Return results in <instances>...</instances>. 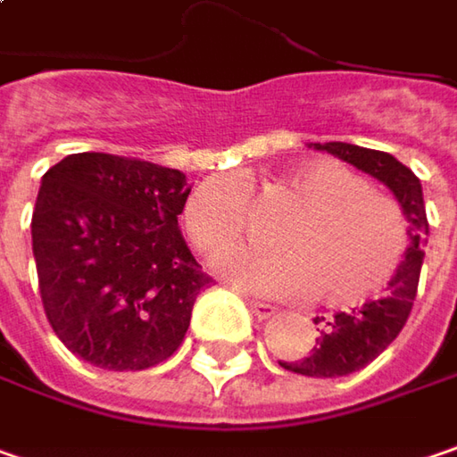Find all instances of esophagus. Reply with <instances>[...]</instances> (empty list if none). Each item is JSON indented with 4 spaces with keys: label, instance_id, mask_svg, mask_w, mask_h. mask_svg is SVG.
I'll use <instances>...</instances> for the list:
<instances>
[{
    "label": "esophagus",
    "instance_id": "34e87169",
    "mask_svg": "<svg viewBox=\"0 0 457 457\" xmlns=\"http://www.w3.org/2000/svg\"><path fill=\"white\" fill-rule=\"evenodd\" d=\"M249 308H252V313H254L257 319H272V316L278 313V306L262 303V301H254V298H249Z\"/></svg>",
    "mask_w": 457,
    "mask_h": 457
}]
</instances>
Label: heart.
I'll return each mask as SVG.
<instances>
[{
    "label": "heart",
    "mask_w": 457,
    "mask_h": 457,
    "mask_svg": "<svg viewBox=\"0 0 457 457\" xmlns=\"http://www.w3.org/2000/svg\"><path fill=\"white\" fill-rule=\"evenodd\" d=\"M280 190L293 203L272 241L275 252L228 254L223 272L249 293L306 298L353 308L373 298L396 272L406 249L399 203L334 159H313L287 171ZM246 185L220 174L187 197L185 226L203 252H226L246 237Z\"/></svg>",
    "instance_id": "heart-1"
}]
</instances>
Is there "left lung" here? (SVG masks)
Here are the masks:
<instances>
[{
  "instance_id": "1",
  "label": "left lung",
  "mask_w": 457,
  "mask_h": 457,
  "mask_svg": "<svg viewBox=\"0 0 457 457\" xmlns=\"http://www.w3.org/2000/svg\"><path fill=\"white\" fill-rule=\"evenodd\" d=\"M308 146H313L316 151H327L360 171L376 177L378 182H383L399 200L403 218L409 223L406 226L409 246H406L403 262L399 264L396 275L388 283V293L378 301L362 303V308H357L353 313H337L331 321L324 324V329H316L319 337H316L313 353L295 362H280L290 373H301L308 378H339L370 365L403 329L409 311L417 298L429 223H427V211H424L422 182L409 167H403L396 156L386 151L342 144V141L308 144ZM313 324H319V319H313Z\"/></svg>"
}]
</instances>
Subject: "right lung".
Returning <instances> with one entry per match:
<instances>
[{"instance_id": "right-lung-1", "label": "right lung", "mask_w": 457, "mask_h": 457, "mask_svg": "<svg viewBox=\"0 0 457 457\" xmlns=\"http://www.w3.org/2000/svg\"><path fill=\"white\" fill-rule=\"evenodd\" d=\"M193 185L179 170L81 151L43 174L33 257L46 316L104 370H146L177 353L211 283L179 231Z\"/></svg>"}]
</instances>
